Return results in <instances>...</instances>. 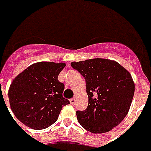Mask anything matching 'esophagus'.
<instances>
[{
  "label": "esophagus",
  "mask_w": 151,
  "mask_h": 151,
  "mask_svg": "<svg viewBox=\"0 0 151 151\" xmlns=\"http://www.w3.org/2000/svg\"><path fill=\"white\" fill-rule=\"evenodd\" d=\"M70 103H71V104H72V105H74L75 104H76V98L70 99Z\"/></svg>",
  "instance_id": "obj_1"
}]
</instances>
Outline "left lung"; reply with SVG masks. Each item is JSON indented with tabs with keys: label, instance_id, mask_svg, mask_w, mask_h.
<instances>
[{
	"label": "left lung",
	"instance_id": "left-lung-1",
	"mask_svg": "<svg viewBox=\"0 0 151 151\" xmlns=\"http://www.w3.org/2000/svg\"><path fill=\"white\" fill-rule=\"evenodd\" d=\"M71 65L84 77L89 103L77 111L78 122L93 133H104L121 123L127 115L135 91L127 70L108 59L73 61Z\"/></svg>",
	"mask_w": 151,
	"mask_h": 151
}]
</instances>
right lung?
Returning a JSON list of instances; mask_svg holds the SVG:
<instances>
[{"label":"right lung","instance_id":"right-lung-1","mask_svg":"<svg viewBox=\"0 0 151 151\" xmlns=\"http://www.w3.org/2000/svg\"><path fill=\"white\" fill-rule=\"evenodd\" d=\"M65 63L42 61L32 64L17 76L8 90L12 111L28 127L43 129L55 123L63 106L65 86L58 76Z\"/></svg>","mask_w":151,"mask_h":151}]
</instances>
